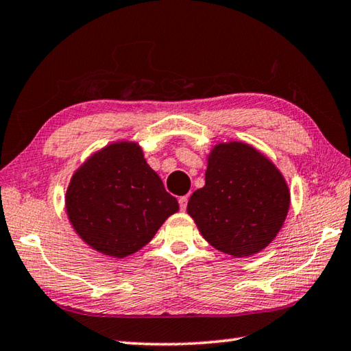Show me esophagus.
Masks as SVG:
<instances>
[{
	"label": "esophagus",
	"mask_w": 351,
	"mask_h": 351,
	"mask_svg": "<svg viewBox=\"0 0 351 351\" xmlns=\"http://www.w3.org/2000/svg\"><path fill=\"white\" fill-rule=\"evenodd\" d=\"M187 202H189V197L187 196H181L180 197V208L182 211H185V208H187Z\"/></svg>",
	"instance_id": "1"
}]
</instances>
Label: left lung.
<instances>
[{
    "instance_id": "8db88e82",
    "label": "left lung",
    "mask_w": 351,
    "mask_h": 351,
    "mask_svg": "<svg viewBox=\"0 0 351 351\" xmlns=\"http://www.w3.org/2000/svg\"><path fill=\"white\" fill-rule=\"evenodd\" d=\"M205 185L187 213L199 232L231 257H250L269 245L285 223L289 187L271 160L246 143H219L208 155Z\"/></svg>"
}]
</instances>
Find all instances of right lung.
Returning a JSON list of instances; mask_svg holds the SVG:
<instances>
[{
    "label": "right lung",
    "mask_w": 351,
    "mask_h": 351,
    "mask_svg": "<svg viewBox=\"0 0 351 351\" xmlns=\"http://www.w3.org/2000/svg\"><path fill=\"white\" fill-rule=\"evenodd\" d=\"M65 208L86 245L123 258L147 245L180 205L144 160L138 143L117 141L74 171Z\"/></svg>",
    "instance_id": "add662e5"
}]
</instances>
